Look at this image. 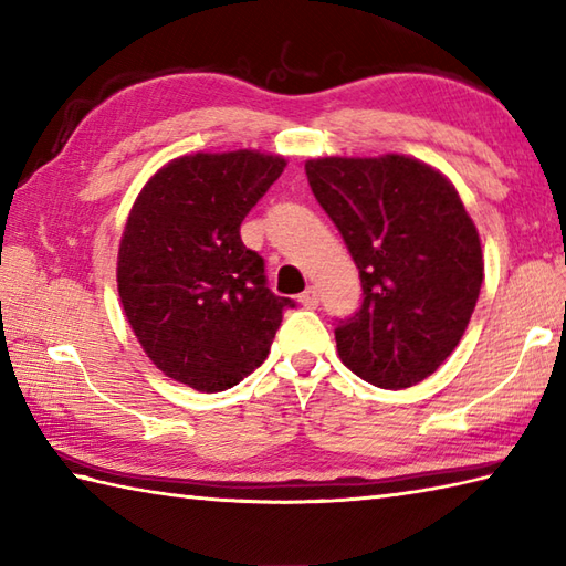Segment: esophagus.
<instances>
[{"mask_svg": "<svg viewBox=\"0 0 566 566\" xmlns=\"http://www.w3.org/2000/svg\"><path fill=\"white\" fill-rule=\"evenodd\" d=\"M298 304L306 306V308H316L318 306V292L314 290V286H308V290L298 296Z\"/></svg>", "mask_w": 566, "mask_h": 566, "instance_id": "1", "label": "esophagus"}]
</instances>
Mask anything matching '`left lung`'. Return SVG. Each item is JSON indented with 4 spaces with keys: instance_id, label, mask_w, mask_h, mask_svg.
<instances>
[{
    "instance_id": "left-lung-1",
    "label": "left lung",
    "mask_w": 566,
    "mask_h": 566,
    "mask_svg": "<svg viewBox=\"0 0 566 566\" xmlns=\"http://www.w3.org/2000/svg\"><path fill=\"white\" fill-rule=\"evenodd\" d=\"M306 177L363 280V306L335 326L343 365L381 389L413 387L472 318L484 280L474 221L448 177L406 155L308 160Z\"/></svg>"
}]
</instances>
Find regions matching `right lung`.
Instances as JSON below:
<instances>
[{"label":"right lung","instance_id":"right-lung-1","mask_svg":"<svg viewBox=\"0 0 566 566\" xmlns=\"http://www.w3.org/2000/svg\"><path fill=\"white\" fill-rule=\"evenodd\" d=\"M280 155L197 153L143 187L118 245V296L143 350L197 391L243 381L270 355L292 298L270 292L240 223L284 172Z\"/></svg>","mask_w":566,"mask_h":566}]
</instances>
